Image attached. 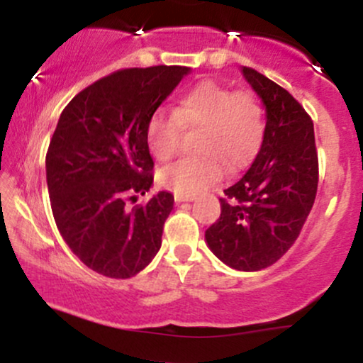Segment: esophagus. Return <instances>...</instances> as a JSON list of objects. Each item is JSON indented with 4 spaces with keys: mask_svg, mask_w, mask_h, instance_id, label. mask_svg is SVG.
<instances>
[{
    "mask_svg": "<svg viewBox=\"0 0 363 363\" xmlns=\"http://www.w3.org/2000/svg\"><path fill=\"white\" fill-rule=\"evenodd\" d=\"M194 196L187 194H176V203H184V201H193Z\"/></svg>",
    "mask_w": 363,
    "mask_h": 363,
    "instance_id": "esophagus-1",
    "label": "esophagus"
}]
</instances>
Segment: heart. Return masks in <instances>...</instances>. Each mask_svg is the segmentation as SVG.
Listing matches in <instances>:
<instances>
[{"mask_svg": "<svg viewBox=\"0 0 363 363\" xmlns=\"http://www.w3.org/2000/svg\"><path fill=\"white\" fill-rule=\"evenodd\" d=\"M182 129H199L196 150L160 172V184L176 194L194 196L223 177L225 167H247L262 147L264 112L247 90H234L203 80L179 97L174 111L157 109L147 124L148 150L158 162H169L181 147Z\"/></svg>", "mask_w": 363, "mask_h": 363, "instance_id": "1", "label": "heart"}]
</instances>
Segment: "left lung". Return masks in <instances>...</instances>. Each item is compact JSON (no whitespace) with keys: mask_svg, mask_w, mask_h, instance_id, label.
I'll list each match as a JSON object with an SVG mask.
<instances>
[{"mask_svg":"<svg viewBox=\"0 0 363 363\" xmlns=\"http://www.w3.org/2000/svg\"><path fill=\"white\" fill-rule=\"evenodd\" d=\"M266 106V133L254 164L220 198V218L205 232L218 259L240 272L277 262L294 245L314 205L319 160L314 124L302 104L264 74L242 66Z\"/></svg>","mask_w":363,"mask_h":363,"instance_id":"1","label":"left lung"}]
</instances>
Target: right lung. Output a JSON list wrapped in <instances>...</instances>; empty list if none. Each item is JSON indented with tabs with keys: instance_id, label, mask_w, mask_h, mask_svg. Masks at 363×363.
Listing matches in <instances>:
<instances>
[{
	"instance_id": "add662e5",
	"label": "right lung",
	"mask_w": 363,
	"mask_h": 363,
	"mask_svg": "<svg viewBox=\"0 0 363 363\" xmlns=\"http://www.w3.org/2000/svg\"><path fill=\"white\" fill-rule=\"evenodd\" d=\"M186 66L124 68L69 101L45 155L57 230L90 269L129 278L155 257L174 208L167 191L128 208L153 184L150 116L187 74Z\"/></svg>"
}]
</instances>
